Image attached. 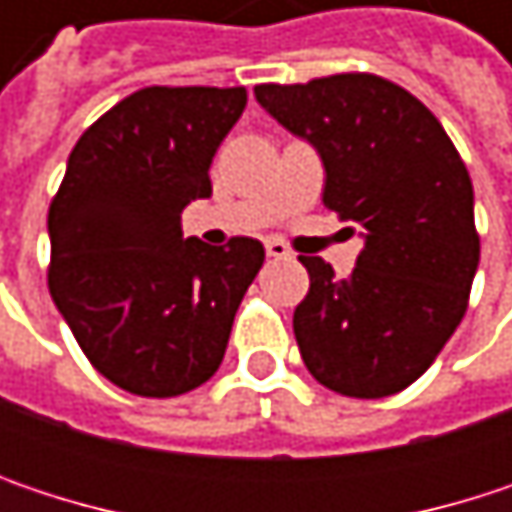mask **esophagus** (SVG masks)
<instances>
[{"instance_id":"esophagus-1","label":"esophagus","mask_w":512,"mask_h":512,"mask_svg":"<svg viewBox=\"0 0 512 512\" xmlns=\"http://www.w3.org/2000/svg\"><path fill=\"white\" fill-rule=\"evenodd\" d=\"M266 255L281 260V257H290V249H287L281 240H266Z\"/></svg>"}]
</instances>
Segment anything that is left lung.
Returning a JSON list of instances; mask_svg holds the SVG:
<instances>
[{
    "label": "left lung",
    "instance_id": "1",
    "mask_svg": "<svg viewBox=\"0 0 512 512\" xmlns=\"http://www.w3.org/2000/svg\"><path fill=\"white\" fill-rule=\"evenodd\" d=\"M255 97L320 154L323 204L364 240L347 278L323 257H299L311 275L293 311L302 361L344 397L397 394L433 364L468 308L480 260L468 168L439 118L382 76L269 82Z\"/></svg>",
    "mask_w": 512,
    "mask_h": 512
}]
</instances>
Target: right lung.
Returning a JSON list of instances; mask_svg holds the SVG:
<instances>
[{
	"label": "right lung",
	"instance_id": "right-lung-1",
	"mask_svg": "<svg viewBox=\"0 0 512 512\" xmlns=\"http://www.w3.org/2000/svg\"><path fill=\"white\" fill-rule=\"evenodd\" d=\"M246 88H142L70 151L50 204V296L88 361L139 397H177L222 364L263 246L183 237Z\"/></svg>",
	"mask_w": 512,
	"mask_h": 512
}]
</instances>
